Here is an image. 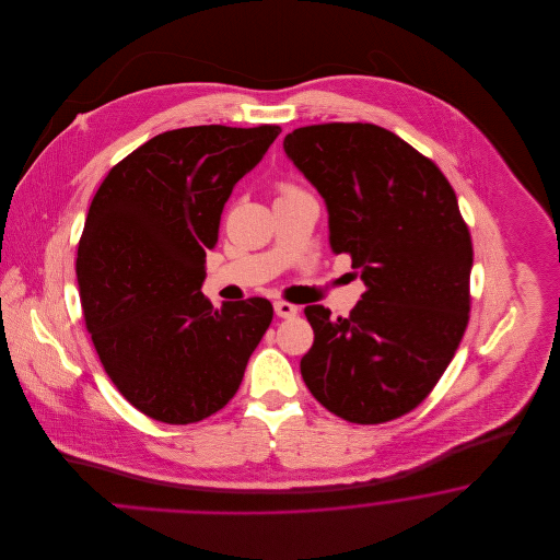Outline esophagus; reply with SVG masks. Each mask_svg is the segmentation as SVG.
<instances>
[{"instance_id":"1","label":"esophagus","mask_w":560,"mask_h":560,"mask_svg":"<svg viewBox=\"0 0 560 560\" xmlns=\"http://www.w3.org/2000/svg\"><path fill=\"white\" fill-rule=\"evenodd\" d=\"M275 313H277V317H281V319H292V317L298 315V306H293L290 302L279 300V302H275Z\"/></svg>"}]
</instances>
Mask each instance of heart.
Wrapping results in <instances>:
<instances>
[{
  "instance_id": "1",
  "label": "heart",
  "mask_w": 560,
  "mask_h": 560,
  "mask_svg": "<svg viewBox=\"0 0 560 560\" xmlns=\"http://www.w3.org/2000/svg\"><path fill=\"white\" fill-rule=\"evenodd\" d=\"M293 192H295L293 188H285V190H283V195H293Z\"/></svg>"
}]
</instances>
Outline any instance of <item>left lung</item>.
<instances>
[{"instance_id":"8db88e82","label":"left lung","mask_w":560,"mask_h":560,"mask_svg":"<svg viewBox=\"0 0 560 560\" xmlns=\"http://www.w3.org/2000/svg\"><path fill=\"white\" fill-rule=\"evenodd\" d=\"M288 160L319 190L334 254L365 292L348 319L304 308L315 342L300 372L325 409L354 424L395 420L427 399L468 325L472 241L441 170L373 124L285 136Z\"/></svg>"}]
</instances>
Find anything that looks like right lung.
I'll use <instances>...</instances> for the list:
<instances>
[{
    "label": "right lung",
    "mask_w": 560,
    "mask_h": 560,
    "mask_svg": "<svg viewBox=\"0 0 560 560\" xmlns=\"http://www.w3.org/2000/svg\"><path fill=\"white\" fill-rule=\"evenodd\" d=\"M279 133H160L119 161L92 199L75 265L85 325L110 382L158 422L192 424L222 409L272 320L265 298L213 308L201 283L224 203Z\"/></svg>",
    "instance_id": "right-lung-1"
}]
</instances>
